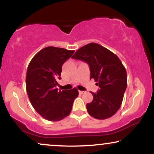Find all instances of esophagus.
I'll list each match as a JSON object with an SVG mask.
<instances>
[{"instance_id":"esophagus-1","label":"esophagus","mask_w":154,"mask_h":154,"mask_svg":"<svg viewBox=\"0 0 154 154\" xmlns=\"http://www.w3.org/2000/svg\"><path fill=\"white\" fill-rule=\"evenodd\" d=\"M85 93V91H79V94H83Z\"/></svg>"}]
</instances>
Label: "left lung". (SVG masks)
<instances>
[{
	"instance_id": "1",
	"label": "left lung",
	"mask_w": 154,
	"mask_h": 154,
	"mask_svg": "<svg viewBox=\"0 0 154 154\" xmlns=\"http://www.w3.org/2000/svg\"><path fill=\"white\" fill-rule=\"evenodd\" d=\"M72 58L89 65L91 79L100 88L97 93L91 92L93 100L86 105L88 114L98 119L115 114L128 85L126 69L117 56L99 44L91 43L80 48Z\"/></svg>"
}]
</instances>
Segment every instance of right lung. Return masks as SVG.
<instances>
[{"label": "right lung", "instance_id": "1", "mask_svg": "<svg viewBox=\"0 0 154 154\" xmlns=\"http://www.w3.org/2000/svg\"><path fill=\"white\" fill-rule=\"evenodd\" d=\"M75 51L53 46L42 49L31 60L26 75V88L35 111L45 119H63L72 111L74 100L78 96L76 88L59 91L61 67Z\"/></svg>", "mask_w": 154, "mask_h": 154}]
</instances>
